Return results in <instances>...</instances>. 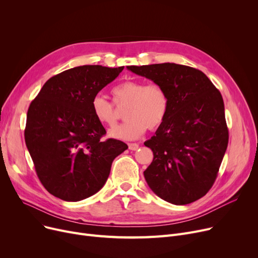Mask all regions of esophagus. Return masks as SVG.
<instances>
[{"mask_svg":"<svg viewBox=\"0 0 258 258\" xmlns=\"http://www.w3.org/2000/svg\"><path fill=\"white\" fill-rule=\"evenodd\" d=\"M128 148L131 151H137L139 148V144L138 143H128Z\"/></svg>","mask_w":258,"mask_h":258,"instance_id":"obj_1","label":"esophagus"}]
</instances>
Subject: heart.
<instances>
[{"label":"heart","mask_w":258,"mask_h":258,"mask_svg":"<svg viewBox=\"0 0 258 258\" xmlns=\"http://www.w3.org/2000/svg\"><path fill=\"white\" fill-rule=\"evenodd\" d=\"M112 96L118 107H126L124 123L108 131V136L120 140H135L147 130L155 131L164 123L170 108L167 90L158 83L126 80L113 88ZM94 117L99 123L114 125L118 115L114 104L102 95H95L91 102Z\"/></svg>","instance_id":"heart-1"}]
</instances>
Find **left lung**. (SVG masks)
Listing matches in <instances>:
<instances>
[{"label":"left lung","mask_w":258,"mask_h":258,"mask_svg":"<svg viewBox=\"0 0 258 258\" xmlns=\"http://www.w3.org/2000/svg\"><path fill=\"white\" fill-rule=\"evenodd\" d=\"M127 69L161 84L170 98L165 122L144 142L154 153L144 178L162 200L190 204L210 190L227 150L222 95L204 73L188 66L164 62Z\"/></svg>","instance_id":"8db88e82"}]
</instances>
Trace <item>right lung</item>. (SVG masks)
<instances>
[{
    "label": "right lung",
    "mask_w": 258,
    "mask_h": 258,
    "mask_svg": "<svg viewBox=\"0 0 258 258\" xmlns=\"http://www.w3.org/2000/svg\"><path fill=\"white\" fill-rule=\"evenodd\" d=\"M124 67L86 64L46 81L27 112L25 141L48 192L67 202L85 200L105 184L114 159L127 145L106 139L91 102Z\"/></svg>",
    "instance_id": "add662e5"
}]
</instances>
